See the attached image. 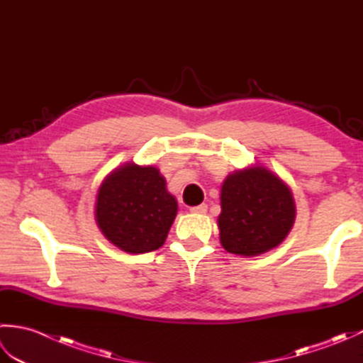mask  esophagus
Wrapping results in <instances>:
<instances>
[{"instance_id":"obj_1","label":"esophagus","mask_w":363,"mask_h":363,"mask_svg":"<svg viewBox=\"0 0 363 363\" xmlns=\"http://www.w3.org/2000/svg\"><path fill=\"white\" fill-rule=\"evenodd\" d=\"M190 212H191V213H198V215H204V213L207 212V206H206V204L195 206V207H191Z\"/></svg>"}]
</instances>
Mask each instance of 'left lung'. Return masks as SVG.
<instances>
[{"label":"left lung","instance_id":"left-lung-1","mask_svg":"<svg viewBox=\"0 0 363 363\" xmlns=\"http://www.w3.org/2000/svg\"><path fill=\"white\" fill-rule=\"evenodd\" d=\"M220 243L230 254L260 256L284 242L296 204L291 189L260 164L235 169L221 186Z\"/></svg>","mask_w":363,"mask_h":363}]
</instances>
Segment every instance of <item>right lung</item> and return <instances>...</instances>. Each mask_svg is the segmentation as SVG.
I'll list each match as a JSON object with an SVG mask.
<instances>
[{
	"mask_svg": "<svg viewBox=\"0 0 363 363\" xmlns=\"http://www.w3.org/2000/svg\"><path fill=\"white\" fill-rule=\"evenodd\" d=\"M176 213V198L154 165L126 162L112 169L98 189L96 225L107 240L129 254L159 250Z\"/></svg>",
	"mask_w": 363,
	"mask_h": 363,
	"instance_id": "1",
	"label": "right lung"
}]
</instances>
